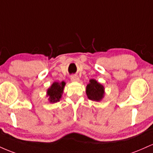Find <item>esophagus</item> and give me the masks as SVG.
I'll use <instances>...</instances> for the list:
<instances>
[{
  "label": "esophagus",
  "instance_id": "obj_1",
  "mask_svg": "<svg viewBox=\"0 0 153 153\" xmlns=\"http://www.w3.org/2000/svg\"><path fill=\"white\" fill-rule=\"evenodd\" d=\"M71 80L72 82H78L79 80V78L77 76V75H72L71 78Z\"/></svg>",
  "mask_w": 153,
  "mask_h": 153
}]
</instances>
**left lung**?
I'll list each match as a JSON object with an SVG mask.
<instances>
[{
	"label": "left lung",
	"instance_id": "obj_1",
	"mask_svg": "<svg viewBox=\"0 0 153 153\" xmlns=\"http://www.w3.org/2000/svg\"><path fill=\"white\" fill-rule=\"evenodd\" d=\"M85 93L88 99L94 101H101L105 95L104 86L95 79H91L88 84Z\"/></svg>",
	"mask_w": 153,
	"mask_h": 153
}]
</instances>
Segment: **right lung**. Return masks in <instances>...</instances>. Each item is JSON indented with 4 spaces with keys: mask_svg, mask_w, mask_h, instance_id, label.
<instances>
[{
    "mask_svg": "<svg viewBox=\"0 0 153 153\" xmlns=\"http://www.w3.org/2000/svg\"><path fill=\"white\" fill-rule=\"evenodd\" d=\"M66 82L62 81L54 82L47 91V97H48L49 102L54 103L58 102L62 98L64 88Z\"/></svg>",
    "mask_w": 153,
    "mask_h": 153,
    "instance_id": "add662e5",
    "label": "right lung"
}]
</instances>
